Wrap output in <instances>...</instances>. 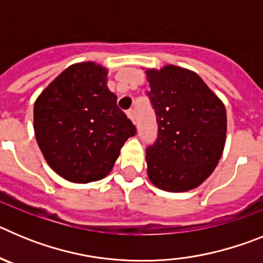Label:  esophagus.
<instances>
[{
  "label": "esophagus",
  "instance_id": "34e87169",
  "mask_svg": "<svg viewBox=\"0 0 263 263\" xmlns=\"http://www.w3.org/2000/svg\"><path fill=\"white\" fill-rule=\"evenodd\" d=\"M126 115H127V117L132 120V122H133V124H136V110H134V109H130V110L126 111Z\"/></svg>",
  "mask_w": 263,
  "mask_h": 263
}]
</instances>
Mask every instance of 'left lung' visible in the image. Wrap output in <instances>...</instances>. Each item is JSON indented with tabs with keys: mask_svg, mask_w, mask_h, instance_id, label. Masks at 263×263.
Returning <instances> with one entry per match:
<instances>
[{
	"mask_svg": "<svg viewBox=\"0 0 263 263\" xmlns=\"http://www.w3.org/2000/svg\"><path fill=\"white\" fill-rule=\"evenodd\" d=\"M158 138L146 150L150 182L168 192L194 190L217 166L227 138V110L200 76L178 66L146 69Z\"/></svg>",
	"mask_w": 263,
	"mask_h": 263,
	"instance_id": "1",
	"label": "left lung"
}]
</instances>
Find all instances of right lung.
<instances>
[{
  "label": "right lung",
  "instance_id": "1",
  "mask_svg": "<svg viewBox=\"0 0 263 263\" xmlns=\"http://www.w3.org/2000/svg\"><path fill=\"white\" fill-rule=\"evenodd\" d=\"M108 69L93 62L72 64L34 104V132L48 166L72 183L105 178L121 147L137 134L108 89Z\"/></svg>",
  "mask_w": 263,
  "mask_h": 263
}]
</instances>
